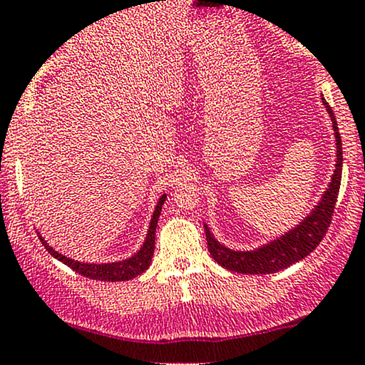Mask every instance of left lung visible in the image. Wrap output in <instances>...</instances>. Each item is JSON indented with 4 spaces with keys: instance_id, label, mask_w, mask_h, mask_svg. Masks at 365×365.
Returning a JSON list of instances; mask_svg holds the SVG:
<instances>
[{
    "instance_id": "left-lung-1",
    "label": "left lung",
    "mask_w": 365,
    "mask_h": 365,
    "mask_svg": "<svg viewBox=\"0 0 365 365\" xmlns=\"http://www.w3.org/2000/svg\"><path fill=\"white\" fill-rule=\"evenodd\" d=\"M321 99L326 111H328L331 123H333L334 140H336V165H334V171L333 175H331V182L328 183V188L324 190L319 202L314 206L312 211L309 212L299 225H295L292 230L284 232L283 235L276 237L274 240L267 242V244L257 247V249L254 250H235L220 244L215 238V235H212L211 230H209V226L204 223L209 254H211L212 259H215L220 266H223L225 269L235 271V273L242 274L276 273V271H282L284 267L299 262L300 259L307 257V255L319 245L322 237L328 232L334 206H336L338 192H340L343 150L336 118H334L333 111H331L326 99Z\"/></svg>"
}]
</instances>
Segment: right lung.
<instances>
[{"label":"right lung","instance_id":"right-lung-1","mask_svg":"<svg viewBox=\"0 0 365 365\" xmlns=\"http://www.w3.org/2000/svg\"><path fill=\"white\" fill-rule=\"evenodd\" d=\"M165 200H166V194H163L159 197L156 209H154L153 212V217H150L149 230H148V235H145L144 244H142L140 249L137 250L132 257L123 259V261L103 262V264L75 261V259L66 257V255H63L58 252V250H54L53 247L44 240L39 232H37V237H39V240L43 242L46 250H48L54 259H58V261H61L68 267H72L75 273L86 276V278H91V279H101V282H127V279H132L135 278V276L144 273V271L149 267L150 261H153L156 226H158V220H159V215H161V209H163V204H165Z\"/></svg>","mask_w":365,"mask_h":365}]
</instances>
